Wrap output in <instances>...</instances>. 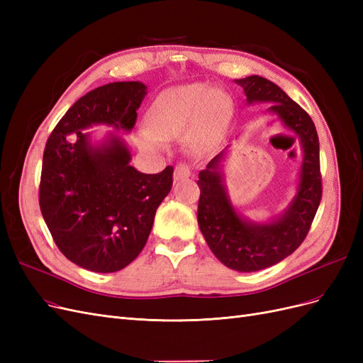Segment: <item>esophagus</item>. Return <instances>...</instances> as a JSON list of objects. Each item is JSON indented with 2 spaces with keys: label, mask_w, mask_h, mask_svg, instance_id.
<instances>
[{
  "label": "esophagus",
  "mask_w": 363,
  "mask_h": 363,
  "mask_svg": "<svg viewBox=\"0 0 363 363\" xmlns=\"http://www.w3.org/2000/svg\"><path fill=\"white\" fill-rule=\"evenodd\" d=\"M191 174L192 172H191V168L188 167V164L180 163L174 169V180L175 182H180V180H184V179H189Z\"/></svg>",
  "instance_id": "obj_1"
}]
</instances>
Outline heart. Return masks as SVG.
Returning <instances> with one entry per match:
<instances>
[{"label":"heart","mask_w":363,"mask_h":363,"mask_svg":"<svg viewBox=\"0 0 363 363\" xmlns=\"http://www.w3.org/2000/svg\"><path fill=\"white\" fill-rule=\"evenodd\" d=\"M232 111L230 98L215 87L191 83L171 87L155 98L144 116L142 147L160 148V139H184L195 152L211 148L223 135Z\"/></svg>","instance_id":"b5f03b06"}]
</instances>
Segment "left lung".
<instances>
[{
	"label": "left lung",
	"instance_id": "left-lung-1",
	"mask_svg": "<svg viewBox=\"0 0 363 363\" xmlns=\"http://www.w3.org/2000/svg\"><path fill=\"white\" fill-rule=\"evenodd\" d=\"M244 89L248 104L271 103L268 112L298 138L303 160L294 199L281 213L267 223L240 215L225 188L223 162L227 147L200 171L199 225L216 259L239 272L260 271L276 265L301 245L321 201L320 140L311 116L280 87L263 77L235 80Z\"/></svg>",
	"mask_w": 363,
	"mask_h": 363
}]
</instances>
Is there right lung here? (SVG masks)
Instances as JSON below:
<instances>
[{
    "instance_id": "add662e5",
    "label": "right lung",
    "mask_w": 363,
    "mask_h": 363,
    "mask_svg": "<svg viewBox=\"0 0 363 363\" xmlns=\"http://www.w3.org/2000/svg\"><path fill=\"white\" fill-rule=\"evenodd\" d=\"M145 95L140 82H115L87 92L59 121L43 151L42 216L63 256L84 269L115 272L133 262L172 188V167L139 172L116 133L133 130ZM94 125L116 131L94 141L84 131Z\"/></svg>"
}]
</instances>
